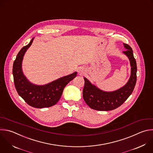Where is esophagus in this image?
<instances>
[{
    "mask_svg": "<svg viewBox=\"0 0 153 153\" xmlns=\"http://www.w3.org/2000/svg\"><path fill=\"white\" fill-rule=\"evenodd\" d=\"M77 71H78V73H79L80 74H83L84 73V72H85V68L80 67L78 68Z\"/></svg>",
    "mask_w": 153,
    "mask_h": 153,
    "instance_id": "obj_1",
    "label": "esophagus"
}]
</instances>
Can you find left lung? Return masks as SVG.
Returning a JSON list of instances; mask_svg holds the SVG:
<instances>
[{
  "label": "left lung",
  "mask_w": 153,
  "mask_h": 153,
  "mask_svg": "<svg viewBox=\"0 0 153 153\" xmlns=\"http://www.w3.org/2000/svg\"><path fill=\"white\" fill-rule=\"evenodd\" d=\"M124 45L126 50L124 51L123 53L129 59L131 65L130 79L124 86L115 91L106 92L100 89L84 77L85 86L83 89V98L91 109L100 111L115 109L123 105L133 92L137 79L136 62L131 47L125 43Z\"/></svg>",
  "instance_id": "left-lung-1"
}]
</instances>
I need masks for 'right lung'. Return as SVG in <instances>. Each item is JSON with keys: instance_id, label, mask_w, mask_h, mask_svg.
I'll list each match as a JSON object with an SVG mask.
<instances>
[{"instance_id": "obj_1", "label": "right lung", "mask_w": 153, "mask_h": 153, "mask_svg": "<svg viewBox=\"0 0 153 153\" xmlns=\"http://www.w3.org/2000/svg\"><path fill=\"white\" fill-rule=\"evenodd\" d=\"M33 38L24 46L17 55L13 64V74L16 89L19 95L29 106L35 108L51 107L56 105L62 94L65 86L77 75L74 72L44 85L30 83L23 74L22 65L25 53L31 45Z\"/></svg>"}]
</instances>
